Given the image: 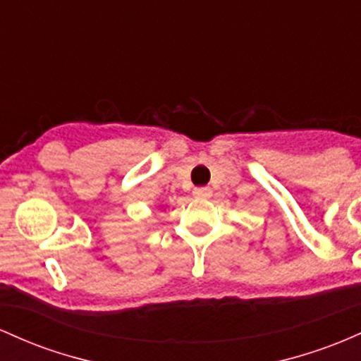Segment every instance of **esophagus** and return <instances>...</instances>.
Returning a JSON list of instances; mask_svg holds the SVG:
<instances>
[{
    "mask_svg": "<svg viewBox=\"0 0 361 361\" xmlns=\"http://www.w3.org/2000/svg\"><path fill=\"white\" fill-rule=\"evenodd\" d=\"M192 194L196 197H209V196H212V189H209V188H196L192 191Z\"/></svg>",
    "mask_w": 361,
    "mask_h": 361,
    "instance_id": "34e87169",
    "label": "esophagus"
}]
</instances>
